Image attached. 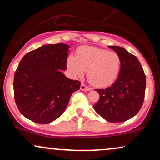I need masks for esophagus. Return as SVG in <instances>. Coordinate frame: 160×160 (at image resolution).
I'll list each match as a JSON object with an SVG mask.
<instances>
[{"label": "esophagus", "instance_id": "obj_1", "mask_svg": "<svg viewBox=\"0 0 160 160\" xmlns=\"http://www.w3.org/2000/svg\"><path fill=\"white\" fill-rule=\"evenodd\" d=\"M80 89H81V90H82V91H86H86L91 90V88L89 87V86H86L84 83H82L81 85H80Z\"/></svg>", "mask_w": 160, "mask_h": 160}]
</instances>
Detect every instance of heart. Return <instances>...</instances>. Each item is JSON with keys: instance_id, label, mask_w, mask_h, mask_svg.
Returning <instances> with one entry per match:
<instances>
[{"instance_id": "1", "label": "heart", "mask_w": 160, "mask_h": 160, "mask_svg": "<svg viewBox=\"0 0 160 160\" xmlns=\"http://www.w3.org/2000/svg\"><path fill=\"white\" fill-rule=\"evenodd\" d=\"M69 69L75 75L81 77L88 71L89 81L98 87L109 86L117 79L120 71L121 58L117 53L92 47H80L76 58L68 60Z\"/></svg>"}]
</instances>
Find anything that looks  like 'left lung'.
I'll use <instances>...</instances> for the list:
<instances>
[{
	"instance_id": "8db88e82",
	"label": "left lung",
	"mask_w": 160,
	"mask_h": 160,
	"mask_svg": "<svg viewBox=\"0 0 160 160\" xmlns=\"http://www.w3.org/2000/svg\"><path fill=\"white\" fill-rule=\"evenodd\" d=\"M121 58L118 78L110 87L95 89L100 98L95 111L110 122H121L135 116L142 107L146 76L136 56L117 46H109Z\"/></svg>"
}]
</instances>
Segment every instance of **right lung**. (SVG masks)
Masks as SVG:
<instances>
[{"instance_id":"add662e5","label":"right lung","mask_w":160,"mask_h":160,"mask_svg":"<svg viewBox=\"0 0 160 160\" xmlns=\"http://www.w3.org/2000/svg\"><path fill=\"white\" fill-rule=\"evenodd\" d=\"M70 47L47 44L28 52L14 75V98L24 117L40 124L52 122L65 111L80 82L65 77Z\"/></svg>"}]
</instances>
